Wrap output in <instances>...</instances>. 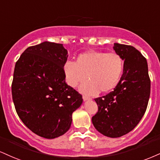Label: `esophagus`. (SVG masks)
I'll use <instances>...</instances> for the list:
<instances>
[{"label": "esophagus", "mask_w": 160, "mask_h": 160, "mask_svg": "<svg viewBox=\"0 0 160 160\" xmlns=\"http://www.w3.org/2000/svg\"><path fill=\"white\" fill-rule=\"evenodd\" d=\"M82 99H83L84 101H87V100H91V98L88 97V96H86V95H82Z\"/></svg>", "instance_id": "esophagus-1"}]
</instances>
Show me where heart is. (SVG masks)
<instances>
[{"label":"heart","mask_w":160,"mask_h":160,"mask_svg":"<svg viewBox=\"0 0 160 160\" xmlns=\"http://www.w3.org/2000/svg\"><path fill=\"white\" fill-rule=\"evenodd\" d=\"M123 70L124 61L118 53L93 50L80 53L76 62L66 61L63 65L65 81L71 87H76L86 78L80 90L88 95L112 91L118 85Z\"/></svg>","instance_id":"obj_1"}]
</instances>
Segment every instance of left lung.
<instances>
[{
    "label": "left lung",
    "instance_id": "left-lung-1",
    "mask_svg": "<svg viewBox=\"0 0 160 160\" xmlns=\"http://www.w3.org/2000/svg\"><path fill=\"white\" fill-rule=\"evenodd\" d=\"M113 48L124 60V72L112 92L95 99L98 110L92 121L103 135L117 138L133 130L143 117L151 94V80L147 60L138 50L118 43Z\"/></svg>",
    "mask_w": 160,
    "mask_h": 160
}]
</instances>
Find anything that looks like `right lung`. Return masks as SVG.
Instances as JSON below:
<instances>
[{
	"label": "right lung",
	"mask_w": 160,
	"mask_h": 160,
	"mask_svg": "<svg viewBox=\"0 0 160 160\" xmlns=\"http://www.w3.org/2000/svg\"><path fill=\"white\" fill-rule=\"evenodd\" d=\"M68 53L62 44L45 42L24 51L15 66L12 96L17 114L36 135L54 138L72 124L82 95L65 82Z\"/></svg>",
	"instance_id": "right-lung-1"
}]
</instances>
